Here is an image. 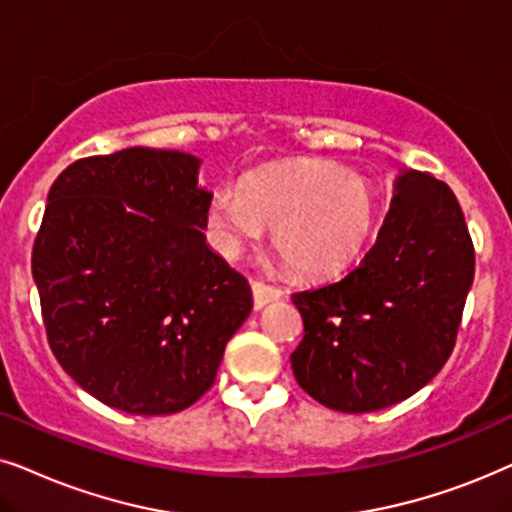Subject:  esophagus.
I'll use <instances>...</instances> for the list:
<instances>
[{"mask_svg": "<svg viewBox=\"0 0 512 512\" xmlns=\"http://www.w3.org/2000/svg\"><path fill=\"white\" fill-rule=\"evenodd\" d=\"M283 297V290L274 288V285H267L262 281H252V306H255L257 311L264 309V306L276 302V299Z\"/></svg>", "mask_w": 512, "mask_h": 512, "instance_id": "esophagus-1", "label": "esophagus"}]
</instances>
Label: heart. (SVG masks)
<instances>
[{
    "instance_id": "obj_1",
    "label": "heart",
    "mask_w": 512,
    "mask_h": 512,
    "mask_svg": "<svg viewBox=\"0 0 512 512\" xmlns=\"http://www.w3.org/2000/svg\"><path fill=\"white\" fill-rule=\"evenodd\" d=\"M377 220L367 177L325 161H306L245 177L238 192L217 189L206 222L215 248L236 257L274 227L285 267L320 278L344 269L363 250Z\"/></svg>"
}]
</instances>
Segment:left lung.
<instances>
[{
  "instance_id": "8db88e82",
  "label": "left lung",
  "mask_w": 512,
  "mask_h": 512,
  "mask_svg": "<svg viewBox=\"0 0 512 512\" xmlns=\"http://www.w3.org/2000/svg\"><path fill=\"white\" fill-rule=\"evenodd\" d=\"M473 274V241L452 189L403 168L363 262L292 295L304 320L290 356L297 384L346 414L410 398L447 363Z\"/></svg>"
}]
</instances>
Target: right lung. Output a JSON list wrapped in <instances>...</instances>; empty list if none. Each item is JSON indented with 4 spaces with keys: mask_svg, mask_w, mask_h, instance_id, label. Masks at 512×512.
Instances as JSON below:
<instances>
[{
    "mask_svg": "<svg viewBox=\"0 0 512 512\" xmlns=\"http://www.w3.org/2000/svg\"><path fill=\"white\" fill-rule=\"evenodd\" d=\"M201 159L128 147L74 161L49 192L32 278L63 370L114 410L173 414L213 386L252 311L206 243Z\"/></svg>",
    "mask_w": 512,
    "mask_h": 512,
    "instance_id": "1",
    "label": "right lung"
}]
</instances>
